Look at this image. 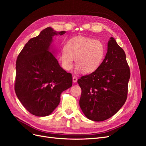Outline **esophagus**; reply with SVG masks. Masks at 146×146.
Returning a JSON list of instances; mask_svg holds the SVG:
<instances>
[{
  "mask_svg": "<svg viewBox=\"0 0 146 146\" xmlns=\"http://www.w3.org/2000/svg\"><path fill=\"white\" fill-rule=\"evenodd\" d=\"M72 79H73V82L74 83H76L77 82V77L76 76H74L72 77Z\"/></svg>",
  "mask_w": 146,
  "mask_h": 146,
  "instance_id": "1",
  "label": "esophagus"
}]
</instances>
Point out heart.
<instances>
[{"instance_id":"b5f03b06","label":"heart","mask_w":146,"mask_h":146,"mask_svg":"<svg viewBox=\"0 0 146 146\" xmlns=\"http://www.w3.org/2000/svg\"><path fill=\"white\" fill-rule=\"evenodd\" d=\"M105 52V45L99 39L83 36L74 37L61 50L63 67L67 70H70L76 59L78 70H82L86 74L92 72L103 61Z\"/></svg>"}]
</instances>
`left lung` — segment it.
<instances>
[{
	"instance_id": "8db88e82",
	"label": "left lung",
	"mask_w": 146,
	"mask_h": 146,
	"mask_svg": "<svg viewBox=\"0 0 146 146\" xmlns=\"http://www.w3.org/2000/svg\"><path fill=\"white\" fill-rule=\"evenodd\" d=\"M130 77L125 52L110 38L99 67L77 81L82 89L79 104L85 116L99 122L115 114L126 101Z\"/></svg>"
}]
</instances>
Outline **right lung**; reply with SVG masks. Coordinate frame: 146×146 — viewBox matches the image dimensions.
<instances>
[{
  "label": "right lung",
  "mask_w": 146,
  "mask_h": 146,
  "mask_svg": "<svg viewBox=\"0 0 146 146\" xmlns=\"http://www.w3.org/2000/svg\"><path fill=\"white\" fill-rule=\"evenodd\" d=\"M51 27L31 38L16 60L15 90L25 108L35 116L50 114L60 102L61 92L72 85V77L53 55L52 38L63 35Z\"/></svg>",
  "instance_id": "add662e5"
}]
</instances>
